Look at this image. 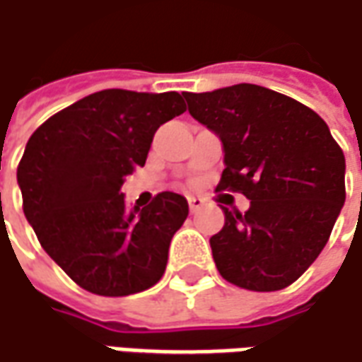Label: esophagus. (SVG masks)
Returning <instances> with one entry per match:
<instances>
[{"label": "esophagus", "mask_w": 362, "mask_h": 362, "mask_svg": "<svg viewBox=\"0 0 362 362\" xmlns=\"http://www.w3.org/2000/svg\"><path fill=\"white\" fill-rule=\"evenodd\" d=\"M202 204H204V202H202V198H196V196H190V198H188V208H190L192 214L198 212V210L202 208Z\"/></svg>", "instance_id": "obj_1"}]
</instances>
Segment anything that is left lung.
Masks as SVG:
<instances>
[{"instance_id":"obj_1","label":"left lung","mask_w":362,"mask_h":362,"mask_svg":"<svg viewBox=\"0 0 362 362\" xmlns=\"http://www.w3.org/2000/svg\"><path fill=\"white\" fill-rule=\"evenodd\" d=\"M194 119L223 144L216 192H240L252 206L226 214L210 238L226 281L279 291L297 281L329 242L345 204V156L325 120L299 100L259 85L184 93Z\"/></svg>"}]
</instances>
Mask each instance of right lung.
<instances>
[{"mask_svg": "<svg viewBox=\"0 0 362 362\" xmlns=\"http://www.w3.org/2000/svg\"><path fill=\"white\" fill-rule=\"evenodd\" d=\"M184 110L174 90L107 88L59 110L27 140L17 166L23 214L41 247L78 287L124 297L160 281L188 202L160 192L130 210L120 188L144 166L158 127Z\"/></svg>", "mask_w": 362, "mask_h": 362, "instance_id": "add662e5", "label": "right lung"}]
</instances>
